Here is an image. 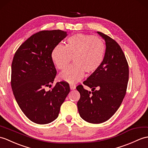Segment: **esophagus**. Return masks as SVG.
I'll return each instance as SVG.
<instances>
[{
  "label": "esophagus",
  "mask_w": 148,
  "mask_h": 148,
  "mask_svg": "<svg viewBox=\"0 0 148 148\" xmlns=\"http://www.w3.org/2000/svg\"><path fill=\"white\" fill-rule=\"evenodd\" d=\"M70 88L71 90H74L75 89V88H76V86H75V84H70Z\"/></svg>",
  "instance_id": "esophagus-1"
}]
</instances>
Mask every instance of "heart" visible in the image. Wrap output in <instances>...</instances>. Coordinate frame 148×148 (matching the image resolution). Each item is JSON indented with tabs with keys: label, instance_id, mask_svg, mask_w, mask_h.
<instances>
[{
	"label": "heart",
	"instance_id": "obj_1",
	"mask_svg": "<svg viewBox=\"0 0 148 148\" xmlns=\"http://www.w3.org/2000/svg\"><path fill=\"white\" fill-rule=\"evenodd\" d=\"M106 47L97 36L82 33L69 37L66 45H57L51 51V59L60 70L66 68L73 57L74 63L60 74V79L70 83L78 81L84 72L90 74L97 71L103 62Z\"/></svg>",
	"mask_w": 148,
	"mask_h": 148
}]
</instances>
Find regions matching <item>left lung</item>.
<instances>
[{"label": "left lung", "mask_w": 148, "mask_h": 148, "mask_svg": "<svg viewBox=\"0 0 148 148\" xmlns=\"http://www.w3.org/2000/svg\"><path fill=\"white\" fill-rule=\"evenodd\" d=\"M97 33L105 40L106 51L101 66L83 82L92 92L82 85L76 88L80 93L79 113L91 123L104 122L114 115L125 97L129 81V66L121 47L110 36Z\"/></svg>", "instance_id": "obj_1"}]
</instances>
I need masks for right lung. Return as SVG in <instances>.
<instances>
[{"mask_svg":"<svg viewBox=\"0 0 148 148\" xmlns=\"http://www.w3.org/2000/svg\"><path fill=\"white\" fill-rule=\"evenodd\" d=\"M67 36L60 29L42 31L26 40L15 53L11 66V87L16 100L25 115L38 124H47L58 116L69 92L67 82L51 86L57 74L51 51Z\"/></svg>","mask_w":148,"mask_h":148,"instance_id":"obj_1","label":"right lung"}]
</instances>
